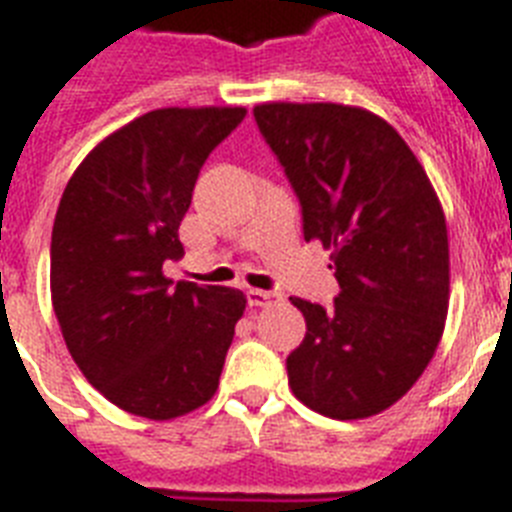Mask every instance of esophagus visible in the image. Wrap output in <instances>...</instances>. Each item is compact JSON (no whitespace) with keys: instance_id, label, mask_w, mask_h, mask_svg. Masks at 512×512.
Returning a JSON list of instances; mask_svg holds the SVG:
<instances>
[{"instance_id":"esophagus-1","label":"esophagus","mask_w":512,"mask_h":512,"mask_svg":"<svg viewBox=\"0 0 512 512\" xmlns=\"http://www.w3.org/2000/svg\"><path fill=\"white\" fill-rule=\"evenodd\" d=\"M247 303L252 308H265V305L279 303V292H268V289H247Z\"/></svg>"}]
</instances>
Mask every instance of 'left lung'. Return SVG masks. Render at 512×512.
I'll use <instances>...</instances> for the list:
<instances>
[{
    "instance_id": "obj_1",
    "label": "left lung",
    "mask_w": 512,
    "mask_h": 512,
    "mask_svg": "<svg viewBox=\"0 0 512 512\" xmlns=\"http://www.w3.org/2000/svg\"><path fill=\"white\" fill-rule=\"evenodd\" d=\"M255 122L303 209L305 241L332 252V308L289 297L305 340L287 356L289 388L332 420H364L420 380L449 311L441 201L404 138L372 111L340 103H263Z\"/></svg>"
}]
</instances>
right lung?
<instances>
[{
	"mask_svg": "<svg viewBox=\"0 0 512 512\" xmlns=\"http://www.w3.org/2000/svg\"><path fill=\"white\" fill-rule=\"evenodd\" d=\"M247 108H156L100 140L68 180L50 247L68 353L103 396L172 420L215 396L247 297L164 276L207 156Z\"/></svg>",
	"mask_w": 512,
	"mask_h": 512,
	"instance_id": "right-lung-1",
	"label": "right lung"
}]
</instances>
